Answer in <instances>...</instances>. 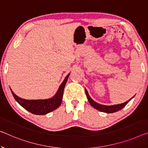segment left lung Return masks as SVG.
<instances>
[{
    "mask_svg": "<svg viewBox=\"0 0 148 148\" xmlns=\"http://www.w3.org/2000/svg\"><path fill=\"white\" fill-rule=\"evenodd\" d=\"M86 96L88 97V101L90 103V104L92 106L93 108H95V109L98 110V111H101V112H107V113H112V112H115L118 111H120L122 109H123L124 107L126 106V105L132 99L131 98L130 99H129L127 101H126L123 103L121 104H118V105H101L96 103L95 101H93L91 98L90 97V96L89 95L88 91H87L86 89Z\"/></svg>",
    "mask_w": 148,
    "mask_h": 148,
    "instance_id": "left-lung-1",
    "label": "left lung"
}]
</instances>
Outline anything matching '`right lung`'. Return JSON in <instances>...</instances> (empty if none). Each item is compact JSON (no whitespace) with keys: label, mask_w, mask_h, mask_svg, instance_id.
<instances>
[{"label":"right lung","mask_w":148,"mask_h":148,"mask_svg":"<svg viewBox=\"0 0 148 148\" xmlns=\"http://www.w3.org/2000/svg\"><path fill=\"white\" fill-rule=\"evenodd\" d=\"M69 75L70 74L66 76L64 81L62 82V83L60 84L59 88H58V90L56 94L50 99L27 100L19 97L12 91L11 89L10 90L16 101L22 107L24 108L25 110H27L32 114H37V115H43V114H46L57 109L61 104L63 91H64V87L66 84Z\"/></svg>","instance_id":"obj_1"}]
</instances>
